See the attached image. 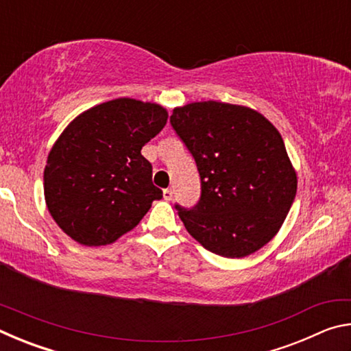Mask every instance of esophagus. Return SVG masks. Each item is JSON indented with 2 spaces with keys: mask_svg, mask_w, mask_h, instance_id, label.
Masks as SVG:
<instances>
[{
  "mask_svg": "<svg viewBox=\"0 0 351 351\" xmlns=\"http://www.w3.org/2000/svg\"><path fill=\"white\" fill-rule=\"evenodd\" d=\"M162 197H164L165 201H170L171 198H173V190H171V189H164Z\"/></svg>",
  "mask_w": 351,
  "mask_h": 351,
  "instance_id": "34e87169",
  "label": "esophagus"
}]
</instances>
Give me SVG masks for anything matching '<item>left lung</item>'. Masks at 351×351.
I'll return each instance as SVG.
<instances>
[{"mask_svg": "<svg viewBox=\"0 0 351 351\" xmlns=\"http://www.w3.org/2000/svg\"><path fill=\"white\" fill-rule=\"evenodd\" d=\"M170 123L201 180L198 203L175 206L187 232L228 258L246 257L274 239L297 192L277 128L252 108L215 100L175 108Z\"/></svg>", "mask_w": 351, "mask_h": 351, "instance_id": "left-lung-1", "label": "left lung"}]
</instances>
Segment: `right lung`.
<instances>
[{
	"instance_id": "add662e5",
	"label": "right lung",
	"mask_w": 351,
	"mask_h": 351,
	"mask_svg": "<svg viewBox=\"0 0 351 351\" xmlns=\"http://www.w3.org/2000/svg\"><path fill=\"white\" fill-rule=\"evenodd\" d=\"M167 117L161 105L121 97L64 128L45 167L47 210L64 234L85 246L110 245L162 198L141 150Z\"/></svg>"
}]
</instances>
